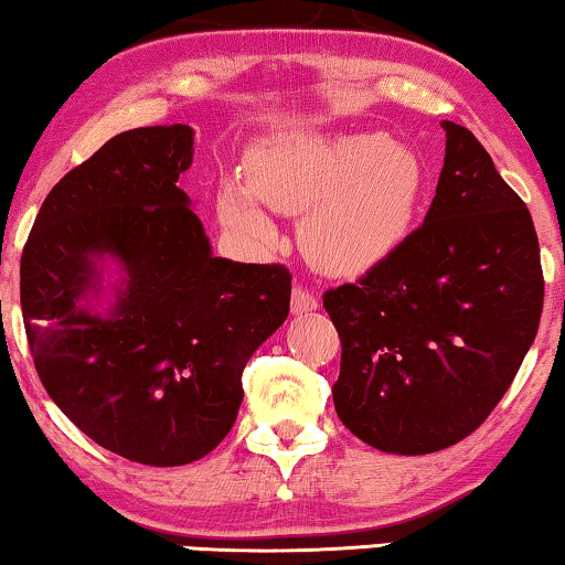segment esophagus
<instances>
[{"instance_id":"esophagus-1","label":"esophagus","mask_w":565,"mask_h":565,"mask_svg":"<svg viewBox=\"0 0 565 565\" xmlns=\"http://www.w3.org/2000/svg\"><path fill=\"white\" fill-rule=\"evenodd\" d=\"M290 308H292V313H296V316L311 313V311H316V308H319V298H316L311 290H306V288H300V285H296V288H292Z\"/></svg>"}]
</instances>
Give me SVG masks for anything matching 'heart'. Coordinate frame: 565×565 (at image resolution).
Here are the masks:
<instances>
[{"label":"heart","mask_w":565,"mask_h":565,"mask_svg":"<svg viewBox=\"0 0 565 565\" xmlns=\"http://www.w3.org/2000/svg\"><path fill=\"white\" fill-rule=\"evenodd\" d=\"M429 195L422 153L385 134L321 136L280 130L246 157V182L226 177L215 207L252 249L275 238L265 207L305 213L300 246L329 275H362L396 254Z\"/></svg>","instance_id":"heart-1"}]
</instances>
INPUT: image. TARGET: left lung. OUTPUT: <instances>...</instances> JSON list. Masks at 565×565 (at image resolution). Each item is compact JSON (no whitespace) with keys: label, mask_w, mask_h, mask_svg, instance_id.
Instances as JSON below:
<instances>
[{"label":"left lung","mask_w":565,"mask_h":565,"mask_svg":"<svg viewBox=\"0 0 565 565\" xmlns=\"http://www.w3.org/2000/svg\"><path fill=\"white\" fill-rule=\"evenodd\" d=\"M445 164L422 228L358 285L323 296L342 339L339 419L383 452L445 450L483 424L543 313L535 223L468 128L443 120Z\"/></svg>","instance_id":"left-lung-1"}]
</instances>
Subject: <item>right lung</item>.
<instances>
[{
  "label": "right lung",
  "instance_id": "1",
  "mask_svg": "<svg viewBox=\"0 0 565 565\" xmlns=\"http://www.w3.org/2000/svg\"><path fill=\"white\" fill-rule=\"evenodd\" d=\"M182 122L110 138L43 200L20 262L41 383L89 439L143 466L213 450L246 362L290 311V273L215 257L177 180Z\"/></svg>",
  "mask_w": 565,
  "mask_h": 565
}]
</instances>
